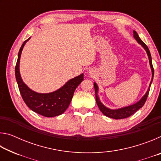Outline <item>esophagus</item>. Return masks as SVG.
<instances>
[{
	"label": "esophagus",
	"instance_id": "34e87169",
	"mask_svg": "<svg viewBox=\"0 0 161 161\" xmlns=\"http://www.w3.org/2000/svg\"><path fill=\"white\" fill-rule=\"evenodd\" d=\"M89 75L93 76V75H94V71L93 69H89Z\"/></svg>",
	"mask_w": 161,
	"mask_h": 161
}]
</instances>
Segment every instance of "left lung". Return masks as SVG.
Listing matches in <instances>:
<instances>
[{
    "label": "left lung",
    "instance_id": "1",
    "mask_svg": "<svg viewBox=\"0 0 161 161\" xmlns=\"http://www.w3.org/2000/svg\"><path fill=\"white\" fill-rule=\"evenodd\" d=\"M133 37H134V38L136 40V41L139 43L140 45H141V46H142V47L145 49V50L146 51L147 54H148V56L150 66H151V71H152V80H151V83H150L148 89L146 93V94L144 95L142 98H141L139 102H138L137 103H134V104L128 106V107H124V108H118V109H110V108L106 107L104 105H103L102 103L100 102L99 98L97 95V92H98L97 84L95 82L94 83V89H95V95H96V102H97L98 107H99V108L100 111H102V112L104 114L105 116L109 117V118L114 119H123L125 118H127V117H129L130 116H131L132 114H134L136 111H137L138 109H139V108H141L143 107L147 99V97H148L153 79L154 69H153V64H152V59H151V53H150L149 49L148 47H147V45L145 44V43H144L142 40H141V38L139 37V36H138V33L135 31H133Z\"/></svg>",
    "mask_w": 161,
    "mask_h": 161
}]
</instances>
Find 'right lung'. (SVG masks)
Here are the masks:
<instances>
[{"mask_svg":"<svg viewBox=\"0 0 161 161\" xmlns=\"http://www.w3.org/2000/svg\"><path fill=\"white\" fill-rule=\"evenodd\" d=\"M30 38L31 37L23 43L19 50L17 63L15 68L16 81L21 96L26 105L37 114L45 117H54L61 115L69 107L76 88L84 80V75L81 74L69 80L60 89L51 93L40 94L31 90L23 82L19 70L22 50Z\"/></svg>","mask_w":161,"mask_h":161,"instance_id":"1","label":"right lung"}]
</instances>
